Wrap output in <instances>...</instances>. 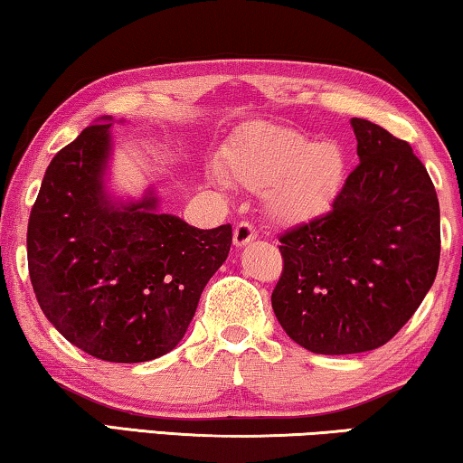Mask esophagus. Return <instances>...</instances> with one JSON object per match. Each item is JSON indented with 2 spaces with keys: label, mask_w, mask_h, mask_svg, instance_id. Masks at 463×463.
Masks as SVG:
<instances>
[{
  "label": "esophagus",
  "mask_w": 463,
  "mask_h": 463,
  "mask_svg": "<svg viewBox=\"0 0 463 463\" xmlns=\"http://www.w3.org/2000/svg\"><path fill=\"white\" fill-rule=\"evenodd\" d=\"M252 240H257V230L250 223H240L233 230V246L242 248L246 244H250Z\"/></svg>",
  "instance_id": "obj_1"
}]
</instances>
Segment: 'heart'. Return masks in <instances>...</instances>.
<instances>
[{"mask_svg":"<svg viewBox=\"0 0 463 463\" xmlns=\"http://www.w3.org/2000/svg\"><path fill=\"white\" fill-rule=\"evenodd\" d=\"M219 169L227 182L263 190L267 215L297 225L324 215L343 190L346 154L336 142H313L292 127L259 123L232 139Z\"/></svg>","mask_w":463,"mask_h":463,"instance_id":"b5f03b06","label":"heart"}]
</instances>
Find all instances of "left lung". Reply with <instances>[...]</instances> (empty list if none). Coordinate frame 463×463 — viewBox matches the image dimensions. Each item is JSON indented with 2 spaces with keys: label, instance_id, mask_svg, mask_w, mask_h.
Instances as JSON below:
<instances>
[{
  "label": "left lung",
  "instance_id": "left-lung-1",
  "mask_svg": "<svg viewBox=\"0 0 463 463\" xmlns=\"http://www.w3.org/2000/svg\"><path fill=\"white\" fill-rule=\"evenodd\" d=\"M359 165L330 213L279 238L284 273L273 313L294 343L319 354L386 345L430 290L440 257L432 179L411 146L351 118Z\"/></svg>",
  "mask_w": 463,
  "mask_h": 463
}]
</instances>
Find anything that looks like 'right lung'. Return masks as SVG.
<instances>
[{
	"mask_svg": "<svg viewBox=\"0 0 463 463\" xmlns=\"http://www.w3.org/2000/svg\"><path fill=\"white\" fill-rule=\"evenodd\" d=\"M112 117L60 150L45 171L26 232L37 303L91 357L142 364L182 343L200 294L225 263L232 225L198 230L139 198L109 190Z\"/></svg>",
	"mask_w": 463,
	"mask_h": 463,
	"instance_id": "right-lung-1",
	"label": "right lung"
}]
</instances>
